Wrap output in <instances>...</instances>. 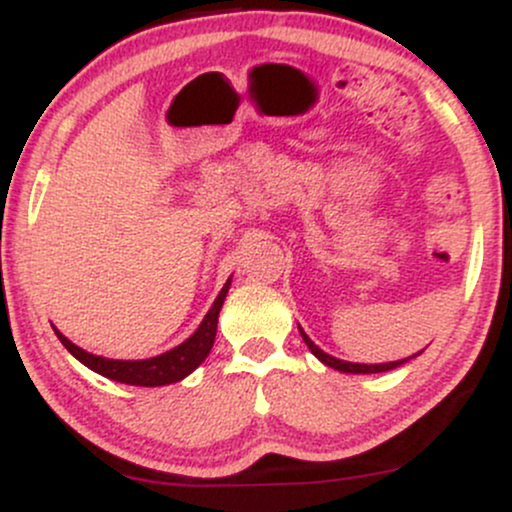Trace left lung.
I'll return each instance as SVG.
<instances>
[{
	"label": "left lung",
	"mask_w": 512,
	"mask_h": 512,
	"mask_svg": "<svg viewBox=\"0 0 512 512\" xmlns=\"http://www.w3.org/2000/svg\"><path fill=\"white\" fill-rule=\"evenodd\" d=\"M301 334H303V342L308 344V349L313 351V354H315L317 358H320V361L325 363V366H330V368H334V370H342V373H385V370H392V368L402 366V363H407V358H404V361L380 363V366H366V363H346V361H339V358H334V356H330V354H325V351L317 349V346H315L313 342H310L308 334H305L303 330H301Z\"/></svg>",
	"instance_id": "1"
}]
</instances>
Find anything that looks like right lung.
<instances>
[{
    "instance_id": "obj_1",
    "label": "right lung",
    "mask_w": 512,
    "mask_h": 512,
    "mask_svg": "<svg viewBox=\"0 0 512 512\" xmlns=\"http://www.w3.org/2000/svg\"><path fill=\"white\" fill-rule=\"evenodd\" d=\"M228 286H231V279L226 281L219 296H216L214 305L207 313V317L202 320V325L197 327V332L192 334L187 342H182L175 349L166 351V354L146 358V361H113V358H103V356H93L88 351L79 349V346L69 342L64 334L57 332L60 342L67 346V351L72 356L79 358L84 366H88L96 373L105 375V378L117 380V383H127V385H142V387H156V385H170L178 383V380L190 375L204 358L209 356L211 346H214V337H216V322H219V310L223 305V298H226Z\"/></svg>"
}]
</instances>
